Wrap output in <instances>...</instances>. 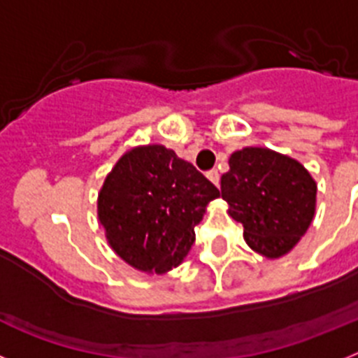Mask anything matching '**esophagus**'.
Wrapping results in <instances>:
<instances>
[{"mask_svg": "<svg viewBox=\"0 0 358 358\" xmlns=\"http://www.w3.org/2000/svg\"><path fill=\"white\" fill-rule=\"evenodd\" d=\"M208 179H210L211 182H213L215 186H218V182H220V173L217 172V170H210V172L206 173Z\"/></svg>", "mask_w": 358, "mask_h": 358, "instance_id": "34e87169", "label": "esophagus"}]
</instances>
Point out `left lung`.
Listing matches in <instances>:
<instances>
[{"mask_svg":"<svg viewBox=\"0 0 358 358\" xmlns=\"http://www.w3.org/2000/svg\"><path fill=\"white\" fill-rule=\"evenodd\" d=\"M220 192L229 217L243 226L245 243L268 260L292 251L314 220V177L299 161L271 148L233 152Z\"/></svg>","mask_w":358,"mask_h":358,"instance_id":"1","label":"left lung"}]
</instances>
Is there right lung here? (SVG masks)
Here are the masks:
<instances>
[{"mask_svg": "<svg viewBox=\"0 0 358 358\" xmlns=\"http://www.w3.org/2000/svg\"><path fill=\"white\" fill-rule=\"evenodd\" d=\"M220 192L163 145H141L116 161L98 192V220L110 249L141 273L164 274L185 260L195 226Z\"/></svg>", "mask_w": 358, "mask_h": 358, "instance_id": "right-lung-1", "label": "right lung"}]
</instances>
